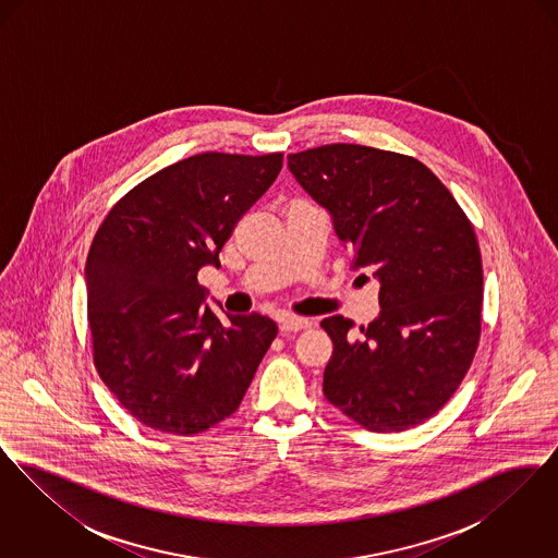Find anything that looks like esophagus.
Masks as SVG:
<instances>
[{
    "mask_svg": "<svg viewBox=\"0 0 558 558\" xmlns=\"http://www.w3.org/2000/svg\"><path fill=\"white\" fill-rule=\"evenodd\" d=\"M310 326H312L310 319L299 318V316H284V318L280 319V330H282L284 335L305 330V328H310Z\"/></svg>",
    "mask_w": 558,
    "mask_h": 558,
    "instance_id": "1",
    "label": "esophagus"
}]
</instances>
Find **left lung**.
<instances>
[{
    "label": "left lung",
    "instance_id": "1",
    "mask_svg": "<svg viewBox=\"0 0 558 558\" xmlns=\"http://www.w3.org/2000/svg\"><path fill=\"white\" fill-rule=\"evenodd\" d=\"M289 169L330 213L351 267L380 284L362 337L351 319H322L332 339L324 396L376 433L425 423L477 351L483 269L469 217L426 165L398 153L328 144L289 155Z\"/></svg>",
    "mask_w": 558,
    "mask_h": 558
}]
</instances>
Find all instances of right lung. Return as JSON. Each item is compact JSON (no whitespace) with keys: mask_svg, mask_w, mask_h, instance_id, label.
Listing matches in <instances>:
<instances>
[{"mask_svg":"<svg viewBox=\"0 0 558 558\" xmlns=\"http://www.w3.org/2000/svg\"><path fill=\"white\" fill-rule=\"evenodd\" d=\"M282 153H203L130 190L98 228L87 264L94 364L135 421L194 435L239 410L278 335L262 314L217 318L198 269L266 194Z\"/></svg>","mask_w":558,"mask_h":558,"instance_id":"1","label":"right lung"}]
</instances>
